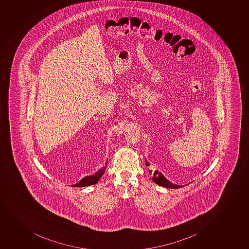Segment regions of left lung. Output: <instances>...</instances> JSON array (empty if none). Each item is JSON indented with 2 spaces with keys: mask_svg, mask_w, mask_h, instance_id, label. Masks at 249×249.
<instances>
[{
  "mask_svg": "<svg viewBox=\"0 0 249 249\" xmlns=\"http://www.w3.org/2000/svg\"><path fill=\"white\" fill-rule=\"evenodd\" d=\"M149 163L147 162V160H146V166H149ZM149 173L152 175V180L154 181L155 183L158 184V185L162 186V187L168 188V189H179V188H182L184 186L178 185V184L171 183L170 181L168 180L167 178H165V176H163L162 174L159 172L157 170H155V171L149 170Z\"/></svg>",
  "mask_w": 249,
  "mask_h": 249,
  "instance_id": "left-lung-1",
  "label": "left lung"
}]
</instances>
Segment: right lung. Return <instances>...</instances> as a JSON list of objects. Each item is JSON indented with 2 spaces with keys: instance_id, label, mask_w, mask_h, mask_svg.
Masks as SVG:
<instances>
[{
  "instance_id": "right-lung-1",
  "label": "right lung",
  "mask_w": 249,
  "mask_h": 249,
  "mask_svg": "<svg viewBox=\"0 0 249 249\" xmlns=\"http://www.w3.org/2000/svg\"><path fill=\"white\" fill-rule=\"evenodd\" d=\"M107 163H106L105 166L102 168V169H100L94 175L86 176V177H84V178H82L81 180L79 181V183H77L76 184H73V185L71 186H72V187H77V188L79 187V188H80V187L93 185L95 183H97L100 178H101V177L104 175L106 168H107Z\"/></svg>"
}]
</instances>
